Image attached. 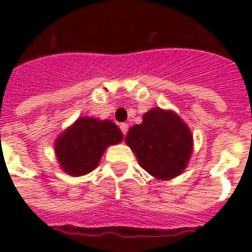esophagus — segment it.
I'll return each instance as SVG.
<instances>
[{
    "label": "esophagus",
    "mask_w": 252,
    "mask_h": 252,
    "mask_svg": "<svg viewBox=\"0 0 252 252\" xmlns=\"http://www.w3.org/2000/svg\"><path fill=\"white\" fill-rule=\"evenodd\" d=\"M120 129H122L123 134L126 136V132H128V124H126V123H122V124H120Z\"/></svg>",
    "instance_id": "34e87169"
}]
</instances>
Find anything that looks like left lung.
<instances>
[{"label": "left lung", "instance_id": "left-lung-1", "mask_svg": "<svg viewBox=\"0 0 252 252\" xmlns=\"http://www.w3.org/2000/svg\"><path fill=\"white\" fill-rule=\"evenodd\" d=\"M126 142L144 170L158 179L179 175L192 153V136L178 115L161 108L146 112L128 130Z\"/></svg>", "mask_w": 252, "mask_h": 252}]
</instances>
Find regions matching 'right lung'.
I'll use <instances>...</instances> for the list:
<instances>
[{"instance_id": "obj_1", "label": "right lung", "mask_w": 252, "mask_h": 252, "mask_svg": "<svg viewBox=\"0 0 252 252\" xmlns=\"http://www.w3.org/2000/svg\"><path fill=\"white\" fill-rule=\"evenodd\" d=\"M122 140L123 133L110 120L81 118L57 138L55 150L64 171L81 176L98 166L107 146Z\"/></svg>"}]
</instances>
